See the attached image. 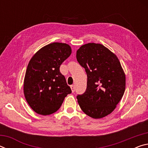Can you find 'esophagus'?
Segmentation results:
<instances>
[{
    "label": "esophagus",
    "mask_w": 148,
    "mask_h": 148,
    "mask_svg": "<svg viewBox=\"0 0 148 148\" xmlns=\"http://www.w3.org/2000/svg\"><path fill=\"white\" fill-rule=\"evenodd\" d=\"M71 88L72 92H74L75 91V86H74V85H72V86H71Z\"/></svg>",
    "instance_id": "esophagus-1"
}]
</instances>
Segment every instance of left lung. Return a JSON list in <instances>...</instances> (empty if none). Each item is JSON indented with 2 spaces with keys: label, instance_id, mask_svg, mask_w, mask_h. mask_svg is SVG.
Listing matches in <instances>:
<instances>
[{
  "label": "left lung",
  "instance_id": "1",
  "mask_svg": "<svg viewBox=\"0 0 148 148\" xmlns=\"http://www.w3.org/2000/svg\"><path fill=\"white\" fill-rule=\"evenodd\" d=\"M77 62L87 76V88L77 99L85 114L94 119L111 114L123 96L125 74L117 57L101 44L88 43L77 50Z\"/></svg>",
  "mask_w": 148,
  "mask_h": 148
}]
</instances>
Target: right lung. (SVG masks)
<instances>
[{
  "label": "right lung",
  "mask_w": 148,
  "mask_h": 148,
  "mask_svg": "<svg viewBox=\"0 0 148 148\" xmlns=\"http://www.w3.org/2000/svg\"><path fill=\"white\" fill-rule=\"evenodd\" d=\"M71 53L69 45L53 42L42 47L30 60L23 91L27 102L36 113L47 116L57 112L72 92L59 70Z\"/></svg>",
  "instance_id": "obj_1"
}]
</instances>
